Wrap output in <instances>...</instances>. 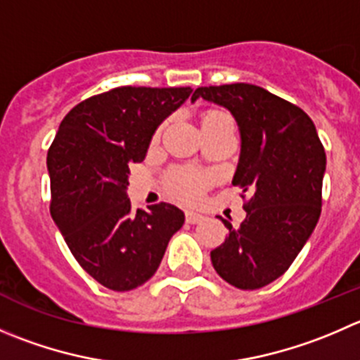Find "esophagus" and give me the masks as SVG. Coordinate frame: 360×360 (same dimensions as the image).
<instances>
[{
  "mask_svg": "<svg viewBox=\"0 0 360 360\" xmlns=\"http://www.w3.org/2000/svg\"><path fill=\"white\" fill-rule=\"evenodd\" d=\"M204 221V216L198 214V212L188 211L186 212V223H191V225H197V223Z\"/></svg>",
  "mask_w": 360,
  "mask_h": 360,
  "instance_id": "obj_1",
  "label": "esophagus"
}]
</instances>
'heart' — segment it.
Here are the masks:
<instances>
[{"instance_id":"obj_1","label":"heart","mask_w":360,"mask_h":360,"mask_svg":"<svg viewBox=\"0 0 360 360\" xmlns=\"http://www.w3.org/2000/svg\"><path fill=\"white\" fill-rule=\"evenodd\" d=\"M214 114L223 112H209L207 116H214ZM205 184H207L205 176H202L200 172H195V170H174L169 177L170 191H172L176 197L183 198V200H197V198H200Z\"/></svg>"}]
</instances>
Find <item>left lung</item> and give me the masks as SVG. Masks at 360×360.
Returning <instances> with one entry per match:
<instances>
[{
    "instance_id": "8db88e82",
    "label": "left lung",
    "mask_w": 360,
    "mask_h": 360,
    "mask_svg": "<svg viewBox=\"0 0 360 360\" xmlns=\"http://www.w3.org/2000/svg\"><path fill=\"white\" fill-rule=\"evenodd\" d=\"M232 112L240 156L232 184L243 190L246 218L211 251L216 273L240 290H255L287 273L322 212L326 151L311 117L294 103L253 84L195 89Z\"/></svg>"
}]
</instances>
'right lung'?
Listing matches in <instances>:
<instances>
[{"label": "right lung", "mask_w": 360, "mask_h": 360, "mask_svg": "<svg viewBox=\"0 0 360 360\" xmlns=\"http://www.w3.org/2000/svg\"><path fill=\"white\" fill-rule=\"evenodd\" d=\"M191 87H114L73 107L47 153L51 216L80 267L116 292L144 285L160 267L184 212L160 202L149 211L127 197L131 163Z\"/></svg>", "instance_id": "1"}]
</instances>
